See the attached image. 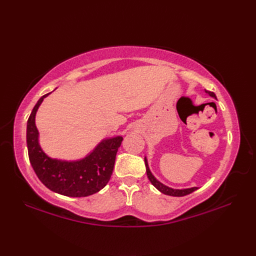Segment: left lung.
Returning <instances> with one entry per match:
<instances>
[{
  "label": "left lung",
  "instance_id": "8db88e82",
  "mask_svg": "<svg viewBox=\"0 0 256 256\" xmlns=\"http://www.w3.org/2000/svg\"><path fill=\"white\" fill-rule=\"evenodd\" d=\"M206 94H208L212 98H216L214 92H211V91H206ZM145 166H146V174H148V177L150 179V182H152V184H153L155 188L158 189L160 192H162V194H168V196H172V197H182V196H186V194H192V192H194V190L198 189L197 187L187 188V189H172L170 187L166 186V184H162L160 182L157 180V179L154 177L153 174H152L150 170L148 162V160H146V157H145Z\"/></svg>",
  "mask_w": 256,
  "mask_h": 256
}]
</instances>
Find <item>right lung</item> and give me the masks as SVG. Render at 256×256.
I'll use <instances>...</instances> for the list:
<instances>
[{"label": "right lung", "mask_w": 256, "mask_h": 256, "mask_svg": "<svg viewBox=\"0 0 256 256\" xmlns=\"http://www.w3.org/2000/svg\"><path fill=\"white\" fill-rule=\"evenodd\" d=\"M48 94L37 101L27 121L26 142L32 170L48 189L67 197H86L100 192L110 180L123 138L101 140L82 160L68 162L52 158L40 148L35 124L36 112Z\"/></svg>", "instance_id": "obj_1"}]
</instances>
